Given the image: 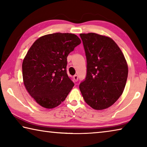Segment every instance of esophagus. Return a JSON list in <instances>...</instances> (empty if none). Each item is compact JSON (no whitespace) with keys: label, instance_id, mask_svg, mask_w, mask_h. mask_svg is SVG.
I'll return each mask as SVG.
<instances>
[{"label":"esophagus","instance_id":"1","mask_svg":"<svg viewBox=\"0 0 147 147\" xmlns=\"http://www.w3.org/2000/svg\"><path fill=\"white\" fill-rule=\"evenodd\" d=\"M73 79H74V81L77 82V81H78V76H77V75H74V76H73Z\"/></svg>","mask_w":147,"mask_h":147}]
</instances>
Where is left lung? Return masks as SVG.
I'll list each match as a JSON object with an SVG mask.
<instances>
[{"label": "left lung", "instance_id": "obj_1", "mask_svg": "<svg viewBox=\"0 0 147 147\" xmlns=\"http://www.w3.org/2000/svg\"><path fill=\"white\" fill-rule=\"evenodd\" d=\"M87 59V74L79 88L86 102L96 110L112 106L123 93L128 65L117 45L109 37L80 34Z\"/></svg>", "mask_w": 147, "mask_h": 147}]
</instances>
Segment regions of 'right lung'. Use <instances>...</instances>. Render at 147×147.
<instances>
[{"label": "right lung", "instance_id": "1", "mask_svg": "<svg viewBox=\"0 0 147 147\" xmlns=\"http://www.w3.org/2000/svg\"><path fill=\"white\" fill-rule=\"evenodd\" d=\"M81 43L75 34L54 33L38 38L28 50L22 65L27 91L48 109L59 106L74 86L67 73V58Z\"/></svg>", "mask_w": 147, "mask_h": 147}]
</instances>
